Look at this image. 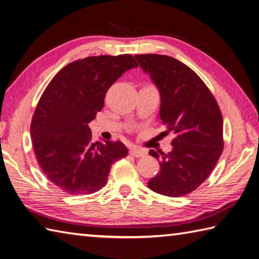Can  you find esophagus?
<instances>
[{
  "label": "esophagus",
  "instance_id": "1",
  "mask_svg": "<svg viewBox=\"0 0 259 259\" xmlns=\"http://www.w3.org/2000/svg\"><path fill=\"white\" fill-rule=\"evenodd\" d=\"M130 155L136 157V158H140V157L146 156L147 151L145 149H140V148L134 147V148H131V149H130Z\"/></svg>",
  "mask_w": 259,
  "mask_h": 259
}]
</instances>
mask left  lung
<instances>
[{"label": "left lung", "instance_id": "8db88e82", "mask_svg": "<svg viewBox=\"0 0 259 259\" xmlns=\"http://www.w3.org/2000/svg\"><path fill=\"white\" fill-rule=\"evenodd\" d=\"M160 93V119L172 131V150L159 158L160 171L148 187L157 194L181 197L198 188L223 152L221 109L203 81L177 59L161 54L135 56Z\"/></svg>", "mask_w": 259, "mask_h": 259}]
</instances>
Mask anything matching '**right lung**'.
I'll return each instance as SVG.
<instances>
[{
	"label": "right lung",
	"mask_w": 259,
	"mask_h": 259,
	"mask_svg": "<svg viewBox=\"0 0 259 259\" xmlns=\"http://www.w3.org/2000/svg\"><path fill=\"white\" fill-rule=\"evenodd\" d=\"M130 54L71 62L48 84L33 114L30 134L43 174L70 195H89L106 185L110 168L128 149L120 141L92 142L88 123L101 111L108 89L137 68Z\"/></svg>",
	"instance_id": "right-lung-1"
}]
</instances>
